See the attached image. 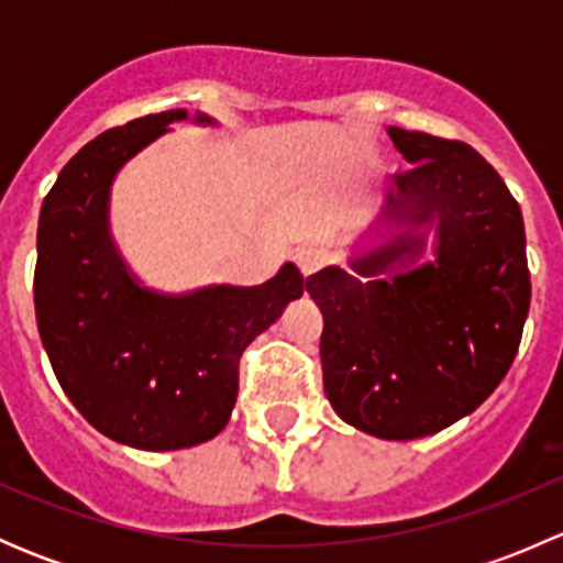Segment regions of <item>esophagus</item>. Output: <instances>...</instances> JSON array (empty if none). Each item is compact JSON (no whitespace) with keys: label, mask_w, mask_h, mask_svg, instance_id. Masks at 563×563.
Returning <instances> with one entry per match:
<instances>
[{"label":"esophagus","mask_w":563,"mask_h":563,"mask_svg":"<svg viewBox=\"0 0 563 563\" xmlns=\"http://www.w3.org/2000/svg\"><path fill=\"white\" fill-rule=\"evenodd\" d=\"M294 261H297L299 272H302L305 277H310V275H316V272L323 266V253H321V250H316V247H302V250H297Z\"/></svg>","instance_id":"34e87169"}]
</instances>
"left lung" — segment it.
Returning a JSON list of instances; mask_svg holds the SVG:
<instances>
[{"mask_svg": "<svg viewBox=\"0 0 563 563\" xmlns=\"http://www.w3.org/2000/svg\"><path fill=\"white\" fill-rule=\"evenodd\" d=\"M411 172L382 214L305 288L321 308L323 391L343 422L387 441L450 428L518 354L531 305L526 229L496 168L463 141L387 130ZM434 258H421L429 234Z\"/></svg>", "mask_w": 563, "mask_h": 563, "instance_id": "obj_1", "label": "left lung"}]
</instances>
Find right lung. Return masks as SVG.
<instances>
[{
  "instance_id": "right-lung-1",
  "label": "right lung",
  "mask_w": 563,
  "mask_h": 563,
  "mask_svg": "<svg viewBox=\"0 0 563 563\" xmlns=\"http://www.w3.org/2000/svg\"><path fill=\"white\" fill-rule=\"evenodd\" d=\"M187 119L218 124L174 108L89 141L56 176L37 223L35 313L56 382L95 430L146 452L187 450L229 424L242 351L308 283L288 261L261 286L166 294L130 269L111 236V185Z\"/></svg>"
}]
</instances>
